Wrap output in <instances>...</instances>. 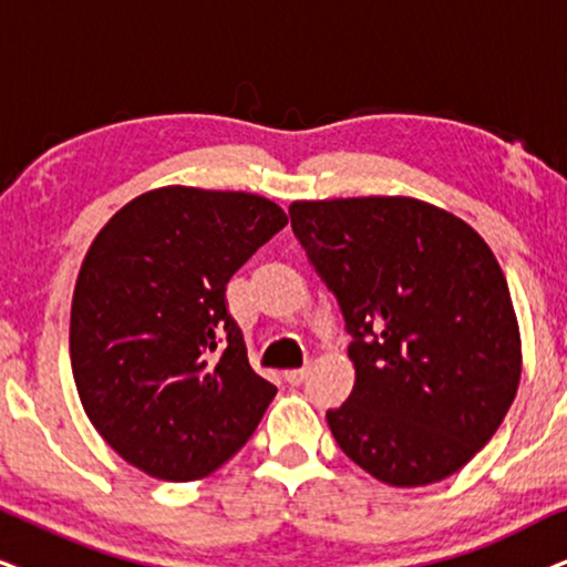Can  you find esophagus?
<instances>
[{
  "instance_id": "1",
  "label": "esophagus",
  "mask_w": 567,
  "mask_h": 567,
  "mask_svg": "<svg viewBox=\"0 0 567 567\" xmlns=\"http://www.w3.org/2000/svg\"><path fill=\"white\" fill-rule=\"evenodd\" d=\"M308 367H303V369H290V371H285V379H288L290 384H303L306 382V377H308Z\"/></svg>"
}]
</instances>
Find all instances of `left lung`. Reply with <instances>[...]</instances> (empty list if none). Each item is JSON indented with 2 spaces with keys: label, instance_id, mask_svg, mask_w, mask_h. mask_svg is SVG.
I'll return each mask as SVG.
<instances>
[{
  "label": "left lung",
  "instance_id": "8db88e82",
  "mask_svg": "<svg viewBox=\"0 0 567 567\" xmlns=\"http://www.w3.org/2000/svg\"><path fill=\"white\" fill-rule=\"evenodd\" d=\"M290 219L353 334V392L327 411L340 450L390 486L453 476L520 382V329L492 248L408 196L292 200Z\"/></svg>",
  "mask_w": 567,
  "mask_h": 567
}]
</instances>
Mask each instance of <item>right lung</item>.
Instances as JSON below:
<instances>
[{"label":"right lung","instance_id":"add662e5","mask_svg":"<svg viewBox=\"0 0 567 567\" xmlns=\"http://www.w3.org/2000/svg\"><path fill=\"white\" fill-rule=\"evenodd\" d=\"M285 225L288 214L256 193L164 185L125 204L85 250L70 311L78 398L143 474H214L275 400L225 288Z\"/></svg>","mask_w":567,"mask_h":567}]
</instances>
